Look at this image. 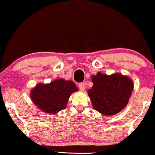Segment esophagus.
Instances as JSON below:
<instances>
[{"instance_id": "34e87169", "label": "esophagus", "mask_w": 155, "mask_h": 155, "mask_svg": "<svg viewBox=\"0 0 155 155\" xmlns=\"http://www.w3.org/2000/svg\"><path fill=\"white\" fill-rule=\"evenodd\" d=\"M78 88L80 89V91L83 92L85 90V84L84 83H81V84H78Z\"/></svg>"}]
</instances>
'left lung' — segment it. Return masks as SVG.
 <instances>
[{"label": "left lung", "instance_id": "left-lung-1", "mask_svg": "<svg viewBox=\"0 0 155 155\" xmlns=\"http://www.w3.org/2000/svg\"><path fill=\"white\" fill-rule=\"evenodd\" d=\"M93 86L87 91L93 108L104 116L118 114L129 101L134 82L119 73L111 75L98 72L91 76Z\"/></svg>", "mask_w": 155, "mask_h": 155}]
</instances>
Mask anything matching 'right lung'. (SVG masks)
I'll return each instance as SVG.
<instances>
[{
    "label": "right lung",
    "instance_id": "add662e5",
    "mask_svg": "<svg viewBox=\"0 0 155 155\" xmlns=\"http://www.w3.org/2000/svg\"><path fill=\"white\" fill-rule=\"evenodd\" d=\"M78 91L71 81L58 78L50 84H39L31 90L30 97L34 103L43 112L54 114L66 108L69 97Z\"/></svg>",
    "mask_w": 155,
    "mask_h": 155
}]
</instances>
